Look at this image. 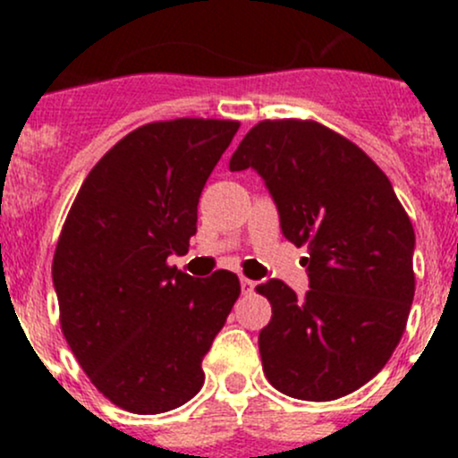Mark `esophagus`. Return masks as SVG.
<instances>
[{
  "instance_id": "34e87169",
  "label": "esophagus",
  "mask_w": 458,
  "mask_h": 458,
  "mask_svg": "<svg viewBox=\"0 0 458 458\" xmlns=\"http://www.w3.org/2000/svg\"><path fill=\"white\" fill-rule=\"evenodd\" d=\"M255 281H250V279H246V276H242V290H243V294H250V293H255Z\"/></svg>"
}]
</instances>
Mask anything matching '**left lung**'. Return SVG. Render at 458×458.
<instances>
[{
	"label": "left lung",
	"instance_id": "obj_1",
	"mask_svg": "<svg viewBox=\"0 0 458 458\" xmlns=\"http://www.w3.org/2000/svg\"><path fill=\"white\" fill-rule=\"evenodd\" d=\"M255 168L281 233L308 248L310 290L257 285L272 318L259 332L263 374L284 394L332 401L381 372L414 299V228L381 168L350 140L303 119L259 122L230 159Z\"/></svg>",
	"mask_w": 458,
	"mask_h": 458
}]
</instances>
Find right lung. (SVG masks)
I'll return each instance as SVG.
<instances>
[{"label": "right lung", "instance_id": "add662e5", "mask_svg": "<svg viewBox=\"0 0 458 458\" xmlns=\"http://www.w3.org/2000/svg\"><path fill=\"white\" fill-rule=\"evenodd\" d=\"M239 131L173 119L128 132L81 183L53 257L59 323L92 386L119 408L159 414L203 386L201 361L239 299L234 272L168 266L197 233V203Z\"/></svg>", "mask_w": 458, "mask_h": 458}]
</instances>
